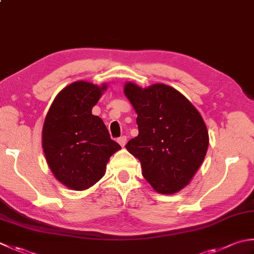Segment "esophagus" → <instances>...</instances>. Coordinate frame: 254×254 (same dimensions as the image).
Listing matches in <instances>:
<instances>
[{"mask_svg":"<svg viewBox=\"0 0 254 254\" xmlns=\"http://www.w3.org/2000/svg\"><path fill=\"white\" fill-rule=\"evenodd\" d=\"M127 137L126 135H123V136H120V137L118 138V142H119V144H120L121 146H124L127 144Z\"/></svg>","mask_w":254,"mask_h":254,"instance_id":"esophagus-1","label":"esophagus"}]
</instances>
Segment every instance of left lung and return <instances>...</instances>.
Listing matches in <instances>:
<instances>
[{
  "mask_svg": "<svg viewBox=\"0 0 254 254\" xmlns=\"http://www.w3.org/2000/svg\"><path fill=\"white\" fill-rule=\"evenodd\" d=\"M123 91L137 114L138 127L127 150L141 162L143 176L154 190L178 192L190 183L208 150L209 135L201 114L167 84L142 88L128 81Z\"/></svg>",
  "mask_w": 254,
  "mask_h": 254,
  "instance_id": "1",
  "label": "left lung"
}]
</instances>
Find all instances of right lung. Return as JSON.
Returning a JSON list of instances; mask_svg holds the SVG:
<instances>
[{"label": "right lung", "instance_id": "obj_1", "mask_svg": "<svg viewBox=\"0 0 254 254\" xmlns=\"http://www.w3.org/2000/svg\"><path fill=\"white\" fill-rule=\"evenodd\" d=\"M107 83L79 80L64 87L45 118L42 146L55 178L72 190L93 186L121 146L111 140L101 118L93 116Z\"/></svg>", "mask_w": 254, "mask_h": 254}]
</instances>
